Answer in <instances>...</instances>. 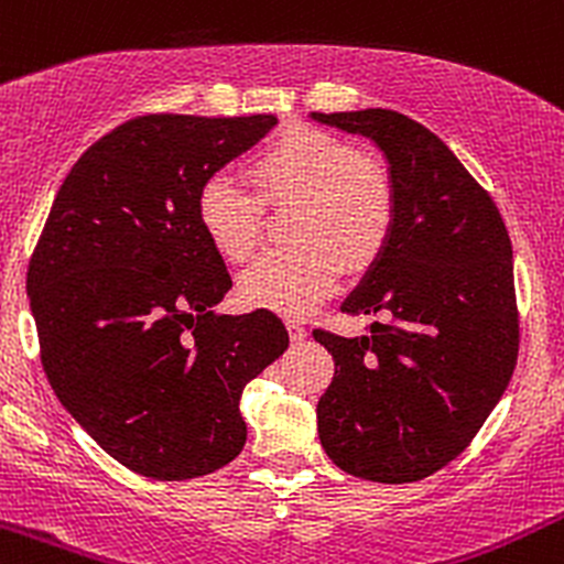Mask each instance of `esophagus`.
Segmentation results:
<instances>
[{"label": "esophagus", "instance_id": "esophagus-1", "mask_svg": "<svg viewBox=\"0 0 564 564\" xmlns=\"http://www.w3.org/2000/svg\"><path fill=\"white\" fill-rule=\"evenodd\" d=\"M286 326H289V337H292L294 345L305 343V339H307V329L300 324V321H289Z\"/></svg>", "mask_w": 564, "mask_h": 564}]
</instances>
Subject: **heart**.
<instances>
[{"mask_svg":"<svg viewBox=\"0 0 564 564\" xmlns=\"http://www.w3.org/2000/svg\"><path fill=\"white\" fill-rule=\"evenodd\" d=\"M251 176L262 200H296V246L268 253L240 275L238 294L249 307L305 315L337 289L345 268H369L391 240L399 216L391 173L339 135L313 126L283 128L253 154ZM195 216L227 262H246L257 251L262 206L225 173L200 184Z\"/></svg>","mask_w":564,"mask_h":564,"instance_id":"1","label":"heart"}]
</instances>
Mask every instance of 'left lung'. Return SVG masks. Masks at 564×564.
Masks as SVG:
<instances>
[{
    "mask_svg": "<svg viewBox=\"0 0 564 564\" xmlns=\"http://www.w3.org/2000/svg\"><path fill=\"white\" fill-rule=\"evenodd\" d=\"M391 165L399 216L343 313L364 337L315 329L334 358L318 436L334 466L404 485L453 463L509 386L519 352L511 238L490 192L429 128L391 109L313 111Z\"/></svg>",
    "mask_w": 564,
    "mask_h": 564,
    "instance_id": "left-lung-1",
    "label": "left lung"
}]
</instances>
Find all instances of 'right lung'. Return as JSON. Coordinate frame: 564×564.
<instances>
[{
	"instance_id": "right-lung-1",
	"label": "right lung",
	"mask_w": 564,
	"mask_h": 564,
	"mask_svg": "<svg viewBox=\"0 0 564 564\" xmlns=\"http://www.w3.org/2000/svg\"><path fill=\"white\" fill-rule=\"evenodd\" d=\"M275 122H122L74 163L31 253L26 292L55 395L117 463L150 479L235 460L246 444L240 393L289 348L270 311H214L232 278L195 216L200 184Z\"/></svg>"
}]
</instances>
